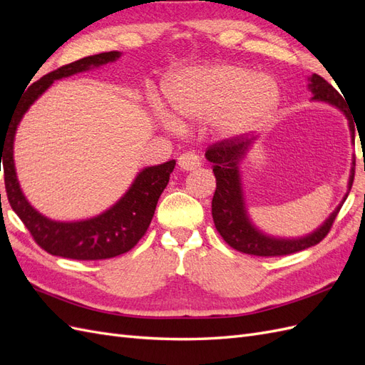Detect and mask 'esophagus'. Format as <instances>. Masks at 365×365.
<instances>
[{
	"instance_id": "obj_1",
	"label": "esophagus",
	"mask_w": 365,
	"mask_h": 365,
	"mask_svg": "<svg viewBox=\"0 0 365 365\" xmlns=\"http://www.w3.org/2000/svg\"><path fill=\"white\" fill-rule=\"evenodd\" d=\"M178 165L182 170L192 172V170H196L197 168H200L201 161H200V157H197L196 153L184 152L182 155H180V158H178Z\"/></svg>"
}]
</instances>
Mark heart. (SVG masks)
Returning <instances> with one entry per match:
<instances>
[{
	"mask_svg": "<svg viewBox=\"0 0 365 365\" xmlns=\"http://www.w3.org/2000/svg\"><path fill=\"white\" fill-rule=\"evenodd\" d=\"M173 111L185 120H205L224 137H237L260 128L280 103V88L272 77L254 74L236 63L187 68L164 83ZM153 106L163 123L180 128V120L155 98Z\"/></svg>",
	"mask_w": 365,
	"mask_h": 365,
	"instance_id": "heart-1",
	"label": "heart"
}]
</instances>
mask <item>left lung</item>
Masks as SVG:
<instances>
[{
    "mask_svg": "<svg viewBox=\"0 0 365 365\" xmlns=\"http://www.w3.org/2000/svg\"><path fill=\"white\" fill-rule=\"evenodd\" d=\"M309 90L314 94L312 101L326 102L329 105H332L347 117L351 141L355 143V125H353V117L347 109L344 98L339 96L335 88L329 82H326L322 76L312 74L309 77ZM254 140H256V137H235L216 143V145L210 146L205 152V158L212 163L213 173L216 176V190L212 201V215L219 235L224 237V240L231 248L262 257L286 256V254H292L319 244V242L327 236L339 208L349 196L353 178H355V157H353L351 161L347 193L342 197L339 205L324 220L323 225H319L314 233L303 237H274L269 235H264L263 231H260L251 222L244 197L240 163L247 157Z\"/></svg>",
    "mask_w": 365,
    "mask_h": 365,
    "instance_id": "left-lung-1",
    "label": "left lung"
}]
</instances>
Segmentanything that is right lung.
<instances>
[{"label":"right lung","mask_w":365,"mask_h":365,"mask_svg":"<svg viewBox=\"0 0 365 365\" xmlns=\"http://www.w3.org/2000/svg\"><path fill=\"white\" fill-rule=\"evenodd\" d=\"M120 56V51L94 54L41 77L19 98L15 114H12L4 132L0 129V161L3 157L4 184L10 207L23 220L36 244L53 256L76 260H102L120 256L134 248L145 236L155 213L157 202L173 172L175 160L145 168L138 172L128 192L113 207L94 217L74 222H61L41 215L30 205L21 190L14 161V141L19 121L29 108L48 90L54 81L98 68L117 61Z\"/></svg>","instance_id":"1"}]
</instances>
